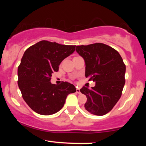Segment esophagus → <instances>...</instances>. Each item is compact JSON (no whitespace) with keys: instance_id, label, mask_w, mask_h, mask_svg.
I'll return each mask as SVG.
<instances>
[{"instance_id":"1","label":"esophagus","mask_w":146,"mask_h":146,"mask_svg":"<svg viewBox=\"0 0 146 146\" xmlns=\"http://www.w3.org/2000/svg\"><path fill=\"white\" fill-rule=\"evenodd\" d=\"M76 93H78V94H80V88H79V87H78V86L76 87Z\"/></svg>"}]
</instances>
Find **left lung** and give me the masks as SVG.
<instances>
[{
  "label": "left lung",
  "mask_w": 146,
  "mask_h": 146,
  "mask_svg": "<svg viewBox=\"0 0 146 146\" xmlns=\"http://www.w3.org/2000/svg\"><path fill=\"white\" fill-rule=\"evenodd\" d=\"M76 51L85 61L86 78L95 82L90 89H80L87 98L85 109L93 115H104L121 96L125 73L123 59L115 48L103 43L77 46Z\"/></svg>",
  "instance_id": "obj_1"
}]
</instances>
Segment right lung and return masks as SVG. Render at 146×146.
<instances>
[{"label": "right lung", "mask_w": 146, "mask_h": 146, "mask_svg": "<svg viewBox=\"0 0 146 146\" xmlns=\"http://www.w3.org/2000/svg\"><path fill=\"white\" fill-rule=\"evenodd\" d=\"M75 49V45L42 40L25 51L18 68V84L23 100L33 111L42 115L56 113L67 95L76 92L74 85L67 82L59 85L50 82L52 73Z\"/></svg>", "instance_id": "add662e5"}]
</instances>
